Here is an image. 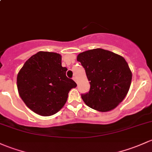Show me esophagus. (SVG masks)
I'll return each instance as SVG.
<instances>
[{
	"label": "esophagus",
	"instance_id": "obj_1",
	"mask_svg": "<svg viewBox=\"0 0 152 152\" xmlns=\"http://www.w3.org/2000/svg\"><path fill=\"white\" fill-rule=\"evenodd\" d=\"M73 80H74V81H76V83H77V81H76V77H75V76H74V77H73Z\"/></svg>",
	"mask_w": 152,
	"mask_h": 152
}]
</instances>
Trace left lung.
Returning <instances> with one entry per match:
<instances>
[{
	"label": "left lung",
	"mask_w": 152,
	"mask_h": 152,
	"mask_svg": "<svg viewBox=\"0 0 152 152\" xmlns=\"http://www.w3.org/2000/svg\"><path fill=\"white\" fill-rule=\"evenodd\" d=\"M77 61L84 68L89 91L81 94L85 104L99 112L115 109L127 95L132 73L122 56L96 48L79 53Z\"/></svg>",
	"instance_id": "obj_1"
}]
</instances>
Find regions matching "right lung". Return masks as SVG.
I'll return each instance as SVG.
<instances>
[{
	"mask_svg": "<svg viewBox=\"0 0 152 152\" xmlns=\"http://www.w3.org/2000/svg\"><path fill=\"white\" fill-rule=\"evenodd\" d=\"M62 57L39 51L25 62L17 75L19 96L31 110L42 116L57 113L67 101L68 92L77 85L68 79Z\"/></svg>",
	"mask_w": 152,
	"mask_h": 152,
	"instance_id": "add662e5",
	"label": "right lung"
}]
</instances>
